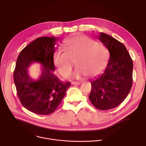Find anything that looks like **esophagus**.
I'll return each instance as SVG.
<instances>
[{
  "mask_svg": "<svg viewBox=\"0 0 146 146\" xmlns=\"http://www.w3.org/2000/svg\"><path fill=\"white\" fill-rule=\"evenodd\" d=\"M72 84L73 85H79L81 84V82L80 81H73L72 82Z\"/></svg>",
  "mask_w": 146,
  "mask_h": 146,
  "instance_id": "1",
  "label": "esophagus"
}]
</instances>
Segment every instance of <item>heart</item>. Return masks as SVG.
<instances>
[{
  "instance_id": "heart-1",
  "label": "heart",
  "mask_w": 146,
  "mask_h": 146,
  "mask_svg": "<svg viewBox=\"0 0 146 146\" xmlns=\"http://www.w3.org/2000/svg\"><path fill=\"white\" fill-rule=\"evenodd\" d=\"M65 51L54 55V62L60 73L68 77L71 73L75 59L76 68L73 76L76 78L89 76L95 77L106 67L108 55L103 45L85 35H78L69 38L65 43Z\"/></svg>"
}]
</instances>
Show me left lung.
I'll list each match as a JSON object with an SVG mask.
<instances>
[{
    "label": "left lung",
    "mask_w": 146,
    "mask_h": 146,
    "mask_svg": "<svg viewBox=\"0 0 146 146\" xmlns=\"http://www.w3.org/2000/svg\"><path fill=\"white\" fill-rule=\"evenodd\" d=\"M108 49L110 58L103 73L90 80L89 99L98 109L108 110L117 107L129 94L132 86V59L119 41L100 32L98 37Z\"/></svg>",
    "instance_id": "obj_1"
}]
</instances>
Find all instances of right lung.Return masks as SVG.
Returning a JSON list of instances; mask_svg holds the SVG:
<instances>
[{"label": "right lung", "mask_w": 146, "mask_h": 146, "mask_svg": "<svg viewBox=\"0 0 146 146\" xmlns=\"http://www.w3.org/2000/svg\"><path fill=\"white\" fill-rule=\"evenodd\" d=\"M59 38L41 37L35 39L19 53L14 72V81L17 95L23 106L39 115L52 113L64 98L70 86L54 74V54ZM40 63L42 73L37 80L28 73L32 63Z\"/></svg>", "instance_id": "add662e5"}]
</instances>
